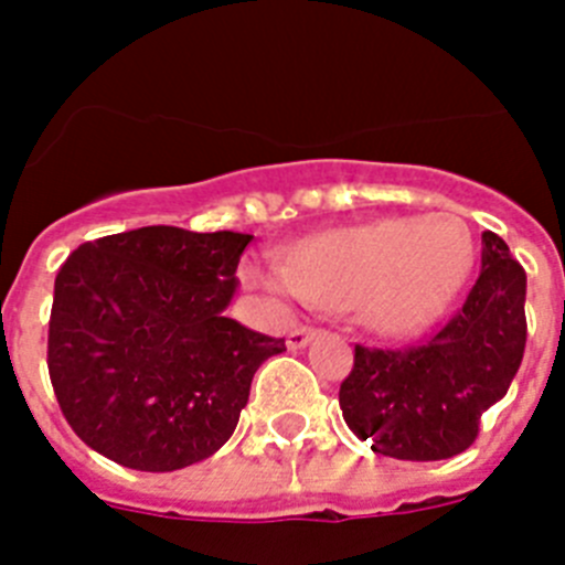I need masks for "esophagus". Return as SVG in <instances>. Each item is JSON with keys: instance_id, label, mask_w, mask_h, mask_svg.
I'll return each mask as SVG.
<instances>
[{"instance_id": "esophagus-1", "label": "esophagus", "mask_w": 565, "mask_h": 565, "mask_svg": "<svg viewBox=\"0 0 565 565\" xmlns=\"http://www.w3.org/2000/svg\"><path fill=\"white\" fill-rule=\"evenodd\" d=\"M317 337V328H308V326H299L288 333V351H299V348H306L311 339Z\"/></svg>"}]
</instances>
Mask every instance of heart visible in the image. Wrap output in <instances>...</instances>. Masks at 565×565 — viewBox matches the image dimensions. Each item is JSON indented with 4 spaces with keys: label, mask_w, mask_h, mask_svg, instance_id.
<instances>
[{
    "label": "heart",
    "mask_w": 565,
    "mask_h": 565,
    "mask_svg": "<svg viewBox=\"0 0 565 565\" xmlns=\"http://www.w3.org/2000/svg\"><path fill=\"white\" fill-rule=\"evenodd\" d=\"M476 266V239L450 212L382 217L302 239L288 268H248L274 294L351 311L376 337H411L441 317Z\"/></svg>",
    "instance_id": "heart-1"
}]
</instances>
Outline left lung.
<instances>
[{"mask_svg": "<svg viewBox=\"0 0 565 565\" xmlns=\"http://www.w3.org/2000/svg\"><path fill=\"white\" fill-rule=\"evenodd\" d=\"M526 271L495 232L481 234V274L461 311L418 348L356 344L339 407L379 456L441 461L478 438V422L507 396L526 348Z\"/></svg>", "mask_w": 565, "mask_h": 565, "instance_id": "8db88e82", "label": "left lung"}]
</instances>
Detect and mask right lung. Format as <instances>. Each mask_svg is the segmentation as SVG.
Listing matches in <instances>:
<instances>
[{"mask_svg": "<svg viewBox=\"0 0 565 565\" xmlns=\"http://www.w3.org/2000/svg\"><path fill=\"white\" fill-rule=\"evenodd\" d=\"M252 234L143 226L84 243L58 268L47 371L87 447L172 472L232 438L274 339L226 317Z\"/></svg>", "mask_w": 565, "mask_h": 565, "instance_id": "right-lung-1", "label": "right lung"}]
</instances>
